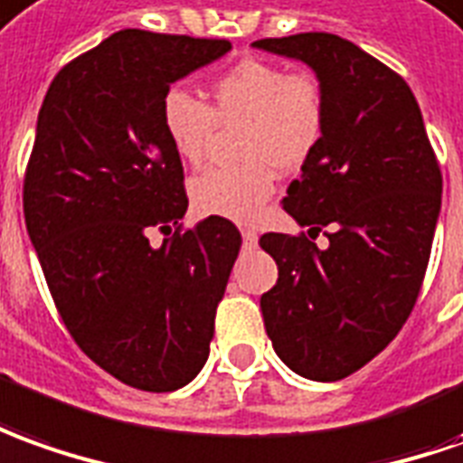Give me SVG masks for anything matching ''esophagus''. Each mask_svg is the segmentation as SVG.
I'll return each instance as SVG.
<instances>
[{"label": "esophagus", "mask_w": 463, "mask_h": 463, "mask_svg": "<svg viewBox=\"0 0 463 463\" xmlns=\"http://www.w3.org/2000/svg\"><path fill=\"white\" fill-rule=\"evenodd\" d=\"M241 239H244V247H247V250H254V247H257V232L250 229V226L241 229Z\"/></svg>", "instance_id": "obj_1"}]
</instances>
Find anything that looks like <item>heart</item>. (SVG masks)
<instances>
[{"instance_id": "obj_1", "label": "heart", "mask_w": 463, "mask_h": 463, "mask_svg": "<svg viewBox=\"0 0 463 463\" xmlns=\"http://www.w3.org/2000/svg\"><path fill=\"white\" fill-rule=\"evenodd\" d=\"M206 105L181 88L161 100V126L181 161L199 165L219 126L239 123L234 151L241 161L216 165L191 181L201 213L250 222L274 191V171L295 174L320 151L327 133V92L310 70H287L244 57L209 82Z\"/></svg>"}]
</instances>
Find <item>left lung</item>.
Wrapping results in <instances>:
<instances>
[{"instance_id":"1","label":"left lung","mask_w":463,"mask_h":463,"mask_svg":"<svg viewBox=\"0 0 463 463\" xmlns=\"http://www.w3.org/2000/svg\"><path fill=\"white\" fill-rule=\"evenodd\" d=\"M298 57L327 92V133L292 181L285 209L305 234H262L279 277L264 292L277 355L310 381H340L383 350L419 299L441 168L406 80L330 32L257 40ZM327 228L328 247L314 239Z\"/></svg>"}]
</instances>
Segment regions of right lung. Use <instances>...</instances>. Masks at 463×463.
<instances>
[{
    "label": "right lung",
    "instance_id": "obj_1",
    "mask_svg": "<svg viewBox=\"0 0 463 463\" xmlns=\"http://www.w3.org/2000/svg\"><path fill=\"white\" fill-rule=\"evenodd\" d=\"M229 50L120 30L57 72L37 118L22 189L32 247L80 350L138 391H176L203 368L241 247L224 216L184 229V165L161 126L171 82Z\"/></svg>",
    "mask_w": 463,
    "mask_h": 463
}]
</instances>
